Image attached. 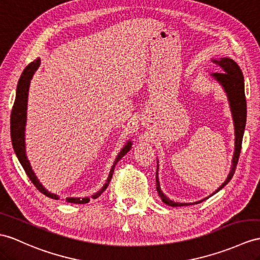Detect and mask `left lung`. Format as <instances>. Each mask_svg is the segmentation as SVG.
I'll use <instances>...</instances> for the list:
<instances>
[{
    "label": "left lung",
    "instance_id": "obj_1",
    "mask_svg": "<svg viewBox=\"0 0 260 260\" xmlns=\"http://www.w3.org/2000/svg\"><path fill=\"white\" fill-rule=\"evenodd\" d=\"M215 64L220 67L223 73H213L211 74V77L217 81L218 84L223 88L225 91L227 99H229L230 103V108L233 117V122H234V130H235V150H234V155L232 160V167L229 175H227L226 180L224 181L223 184H221L216 191L212 193L213 194L217 193L219 189L223 188L227 183L231 181L233 178L234 173H235L236 166L238 162V157L240 153V149H242V142H243V137H244V131H245V125H246V117H247V105H246V97H245V85H244V76L242 73V69L239 68L237 62L233 60L230 57H223V58L219 59H211ZM156 173H155V182H156V191L157 194L160 195L162 199L163 203L168 204L169 206H187V205H193L201 203V200L198 202H193V203H180V202H174L170 200L168 196L162 192L161 186H160V181H159V173H157V170H159V161H156ZM207 196L206 199L210 198Z\"/></svg>",
    "mask_w": 260,
    "mask_h": 260
}]
</instances>
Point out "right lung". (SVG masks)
Returning a JSON list of instances; mask_svg holds the SVG:
<instances>
[{
    "label": "right lung",
    "mask_w": 260,
    "mask_h": 260,
    "mask_svg": "<svg viewBox=\"0 0 260 260\" xmlns=\"http://www.w3.org/2000/svg\"><path fill=\"white\" fill-rule=\"evenodd\" d=\"M41 65V59L37 58L34 61H31L28 64L23 71L20 79H18V84L16 88V97L14 101L13 109H12V115H11V138H12V144H13V149L15 151V154L17 156L18 161L22 164L23 169L26 172L29 180L33 182V184L37 187V189L44 195L48 196L50 199L54 200H59V196L57 194H54L49 192L48 189L44 187V185L37 179L36 174L34 173L33 169L30 167V163L27 159L26 155V143H25V126H26V118H27V100H28V90H29V85L30 80L33 78L35 72L39 69ZM132 148V141L128 140L126 143L123 145L121 151L119 152L117 155L115 162H113L111 170L108 175V179H107L104 186L101 187L98 192L91 195L92 199H97L104 193L105 189L108 187L109 183L111 181L113 171L117 166V163L122 159L123 155H125ZM67 202L74 204H86L90 201L89 198H67Z\"/></svg>",
    "instance_id": "obj_1"
}]
</instances>
